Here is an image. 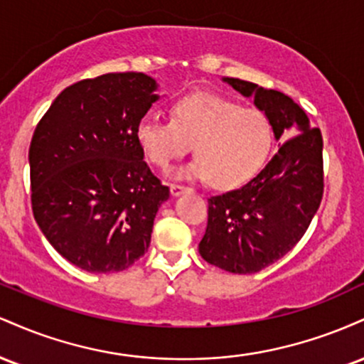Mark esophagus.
<instances>
[{
	"label": "esophagus",
	"instance_id": "esophagus-1",
	"mask_svg": "<svg viewBox=\"0 0 364 364\" xmlns=\"http://www.w3.org/2000/svg\"><path fill=\"white\" fill-rule=\"evenodd\" d=\"M190 190V188L183 186V185H171V195L173 196H179L181 193H185V191Z\"/></svg>",
	"mask_w": 364,
	"mask_h": 364
}]
</instances>
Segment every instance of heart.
I'll return each mask as SVG.
<instances>
[{
  "mask_svg": "<svg viewBox=\"0 0 364 364\" xmlns=\"http://www.w3.org/2000/svg\"><path fill=\"white\" fill-rule=\"evenodd\" d=\"M265 112L208 92L178 99L171 121L144 116L135 128L136 144L150 164L168 169L193 145L195 161L179 178L210 179L220 190L236 188L257 174L272 145Z\"/></svg>",
  "mask_w": 364,
  "mask_h": 364,
  "instance_id": "1",
  "label": "heart"
}]
</instances>
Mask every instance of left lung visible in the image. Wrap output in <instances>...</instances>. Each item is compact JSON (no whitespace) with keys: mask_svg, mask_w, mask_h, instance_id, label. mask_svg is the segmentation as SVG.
I'll return each instance as SVG.
<instances>
[{"mask_svg":"<svg viewBox=\"0 0 364 364\" xmlns=\"http://www.w3.org/2000/svg\"><path fill=\"white\" fill-rule=\"evenodd\" d=\"M253 97L272 124L279 150L252 181L208 198L202 258L232 274H255L294 248L323 196V140L306 112L279 90L240 78H223Z\"/></svg>","mask_w":364,"mask_h":364,"instance_id":"obj_1","label":"left lung"}]
</instances>
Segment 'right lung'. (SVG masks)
<instances>
[{"mask_svg": "<svg viewBox=\"0 0 364 364\" xmlns=\"http://www.w3.org/2000/svg\"><path fill=\"white\" fill-rule=\"evenodd\" d=\"M156 90L145 73L85 78L66 87L36 127L34 219L53 248L87 272H121L144 257L169 198L135 139Z\"/></svg>", "mask_w": 364, "mask_h": 364, "instance_id": "obj_1", "label": "right lung"}]
</instances>
